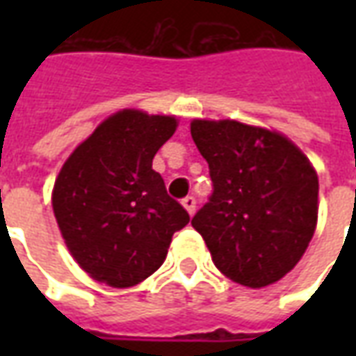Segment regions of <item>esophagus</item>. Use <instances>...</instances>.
<instances>
[{"label": "esophagus", "instance_id": "esophagus-1", "mask_svg": "<svg viewBox=\"0 0 356 356\" xmlns=\"http://www.w3.org/2000/svg\"><path fill=\"white\" fill-rule=\"evenodd\" d=\"M183 206H185L186 211H188V213L193 216L194 209H196V198H194V196H191V194H188V196H185V198H183Z\"/></svg>", "mask_w": 356, "mask_h": 356}]
</instances>
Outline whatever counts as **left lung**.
<instances>
[{
	"mask_svg": "<svg viewBox=\"0 0 356 356\" xmlns=\"http://www.w3.org/2000/svg\"><path fill=\"white\" fill-rule=\"evenodd\" d=\"M213 193L193 217L216 267L248 288L298 265L318 217V177L288 137L236 120H193Z\"/></svg>",
	"mask_w": 356,
	"mask_h": 356,
	"instance_id": "1",
	"label": "left lung"
}]
</instances>
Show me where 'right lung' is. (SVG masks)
Returning <instances> with one entry per match:
<instances>
[{"instance_id":"right-lung-1","label":"right lung","mask_w":356,"mask_h":356,"mask_svg":"<svg viewBox=\"0 0 356 356\" xmlns=\"http://www.w3.org/2000/svg\"><path fill=\"white\" fill-rule=\"evenodd\" d=\"M173 116L120 110L76 147L53 186V211L72 257L97 282L129 288L160 268L191 217L173 200L154 154Z\"/></svg>"}]
</instances>
